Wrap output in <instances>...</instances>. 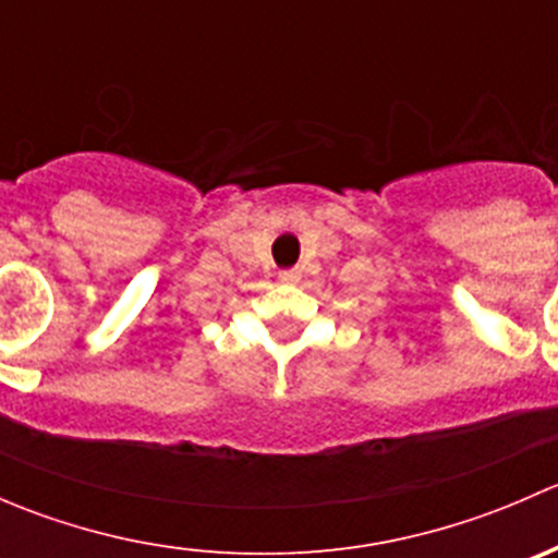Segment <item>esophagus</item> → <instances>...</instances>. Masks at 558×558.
I'll return each mask as SVG.
<instances>
[{
  "instance_id": "obj_1",
  "label": "esophagus",
  "mask_w": 558,
  "mask_h": 558,
  "mask_svg": "<svg viewBox=\"0 0 558 558\" xmlns=\"http://www.w3.org/2000/svg\"><path fill=\"white\" fill-rule=\"evenodd\" d=\"M300 278H302L300 269H283V272H280V283L294 286V283H300Z\"/></svg>"
}]
</instances>
